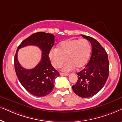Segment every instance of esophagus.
Segmentation results:
<instances>
[{"label": "esophagus", "mask_w": 122, "mask_h": 122, "mask_svg": "<svg viewBox=\"0 0 122 122\" xmlns=\"http://www.w3.org/2000/svg\"><path fill=\"white\" fill-rule=\"evenodd\" d=\"M60 74H61V76H69V74H68V73H60Z\"/></svg>", "instance_id": "esophagus-1"}]
</instances>
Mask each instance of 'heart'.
Masks as SVG:
<instances>
[{
	"label": "heart",
	"mask_w": 122,
	"mask_h": 122,
	"mask_svg": "<svg viewBox=\"0 0 122 122\" xmlns=\"http://www.w3.org/2000/svg\"><path fill=\"white\" fill-rule=\"evenodd\" d=\"M91 46L86 39H70L61 41L57 49L53 48L49 52V58L54 68L61 66L66 59L67 61L61 66L63 71L68 72L76 68H83L89 59Z\"/></svg>",
	"instance_id": "1"
}]
</instances>
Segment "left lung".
Returning <instances> with one entry per match:
<instances>
[{"label": "left lung", "mask_w": 122, "mask_h": 122, "mask_svg": "<svg viewBox=\"0 0 122 122\" xmlns=\"http://www.w3.org/2000/svg\"><path fill=\"white\" fill-rule=\"evenodd\" d=\"M92 44V53L84 69L76 73L77 82L73 91L81 98L91 97L98 93L106 84L109 75L108 54L98 41L91 36L81 35Z\"/></svg>", "instance_id": "8db88e82"}]
</instances>
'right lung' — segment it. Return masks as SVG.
<instances>
[{"label":"right lung","mask_w":122,"mask_h":122,"mask_svg":"<svg viewBox=\"0 0 122 122\" xmlns=\"http://www.w3.org/2000/svg\"><path fill=\"white\" fill-rule=\"evenodd\" d=\"M54 44V36L44 32L31 35L18 46L14 56V66L16 76L23 87L33 96L41 97L49 94L53 91L55 79L59 73L51 66L49 54ZM28 45H36L42 51L40 62L31 70L23 68L17 60L19 49Z\"/></svg>","instance_id":"right-lung-1"}]
</instances>
